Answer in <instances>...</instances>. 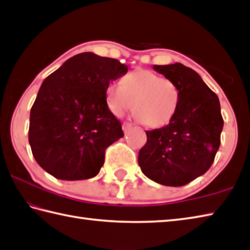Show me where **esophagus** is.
<instances>
[{"mask_svg":"<svg viewBox=\"0 0 250 250\" xmlns=\"http://www.w3.org/2000/svg\"><path fill=\"white\" fill-rule=\"evenodd\" d=\"M132 124H130V122H124V125H122V130H124L125 132L129 131L131 128H132Z\"/></svg>","mask_w":250,"mask_h":250,"instance_id":"obj_1","label":"esophagus"}]
</instances>
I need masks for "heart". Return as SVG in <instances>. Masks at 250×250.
<instances>
[{"label": "heart", "mask_w": 250, "mask_h": 250, "mask_svg": "<svg viewBox=\"0 0 250 250\" xmlns=\"http://www.w3.org/2000/svg\"><path fill=\"white\" fill-rule=\"evenodd\" d=\"M105 102L116 117H122L133 106L137 120L157 128L168 124L176 113L179 90L171 79L139 70L122 77L121 84L109 83L105 88Z\"/></svg>", "instance_id": "1"}]
</instances>
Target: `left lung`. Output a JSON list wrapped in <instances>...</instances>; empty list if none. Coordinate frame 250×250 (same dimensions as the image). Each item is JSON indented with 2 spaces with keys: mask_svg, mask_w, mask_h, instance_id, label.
I'll return each instance as SVG.
<instances>
[{
  "mask_svg": "<svg viewBox=\"0 0 250 250\" xmlns=\"http://www.w3.org/2000/svg\"><path fill=\"white\" fill-rule=\"evenodd\" d=\"M179 90L176 113L168 125L146 131L139 153L143 174L160 185L179 187L208 171L224 128L219 99L198 73L182 63L153 65Z\"/></svg>",
  "mask_w": 250,
  "mask_h": 250,
  "instance_id": "obj_1",
  "label": "left lung"
}]
</instances>
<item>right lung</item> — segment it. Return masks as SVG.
<instances>
[{"instance_id": "right-lung-1", "label": "right lung", "mask_w": 250, "mask_h": 250, "mask_svg": "<svg viewBox=\"0 0 250 250\" xmlns=\"http://www.w3.org/2000/svg\"><path fill=\"white\" fill-rule=\"evenodd\" d=\"M126 72L118 60L83 52L45 78L29 128L32 153L42 168L63 180L97 176L106 148L124 137L120 121L106 106L105 88Z\"/></svg>"}]
</instances>
